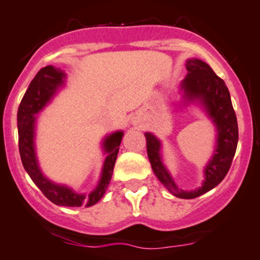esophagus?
<instances>
[{
	"instance_id": "34e87169",
	"label": "esophagus",
	"mask_w": 260,
	"mask_h": 260,
	"mask_svg": "<svg viewBox=\"0 0 260 260\" xmlns=\"http://www.w3.org/2000/svg\"><path fill=\"white\" fill-rule=\"evenodd\" d=\"M139 121H141V117L138 116V114H133L132 118H131V122H132V124H138Z\"/></svg>"
}]
</instances>
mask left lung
<instances>
[{
    "mask_svg": "<svg viewBox=\"0 0 260 260\" xmlns=\"http://www.w3.org/2000/svg\"><path fill=\"white\" fill-rule=\"evenodd\" d=\"M188 73L179 84L182 94L179 107L196 105L204 111L215 129V146L213 155L204 167V180L199 188L183 190L162 160V142L151 132H146L147 154L152 169L159 182L173 196L182 199H193L209 192L224 179L231 168L238 144V123L228 88L209 64L198 58L185 61Z\"/></svg>",
    "mask_w": 260,
    "mask_h": 260,
    "instance_id": "1",
    "label": "left lung"
}]
</instances>
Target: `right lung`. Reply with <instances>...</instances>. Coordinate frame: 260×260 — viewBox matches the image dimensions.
<instances>
[{
    "mask_svg": "<svg viewBox=\"0 0 260 260\" xmlns=\"http://www.w3.org/2000/svg\"><path fill=\"white\" fill-rule=\"evenodd\" d=\"M66 84V72L53 66H46L35 76L29 83L26 93L22 98L17 112L18 147L23 168L52 203L63 207H91L101 201L107 190L114 163L119 151L123 131H116L106 136L102 141V149L106 154L102 172L97 185L89 194L76 193L66 184H58L48 179L41 171L38 165L36 146V124L37 116L43 108L51 103L53 97L63 88Z\"/></svg>",
    "mask_w": 260,
    "mask_h": 260,
    "instance_id": "right-lung-1",
    "label": "right lung"
}]
</instances>
